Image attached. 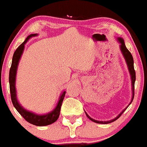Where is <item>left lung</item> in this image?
I'll use <instances>...</instances> for the list:
<instances>
[{
    "mask_svg": "<svg viewBox=\"0 0 147 147\" xmlns=\"http://www.w3.org/2000/svg\"><path fill=\"white\" fill-rule=\"evenodd\" d=\"M116 40L118 41V42L120 44V45H119L120 51H121V53H122V55H123V57H124V59H125V62H126L127 66V68H128V70H129V75H130V78H131L132 99H131V101H130V102H129V104L128 105V106H129V105L131 104L133 98H134V88H135L134 86H135V81H136V72H135V69H134V61H133V55H131L130 52L128 51L127 49L126 46H125V41H124V39L121 37H118L117 39H116ZM127 107H126L125 109L123 110L122 111H121V113L118 115V116H116V118L113 119H111V120H110V121H98V120H95V119H94L91 118V117H90V116L87 114V113L86 111H85V113H86V115L87 117H88L90 120H92V121H94V122L98 123V124H109V123L113 122V121H116L117 119L119 118L120 116H121V115L124 113V111H125V110L127 109Z\"/></svg>",
    "mask_w": 147,
    "mask_h": 147,
    "instance_id": "obj_1",
    "label": "left lung"
}]
</instances>
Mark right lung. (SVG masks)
Returning a JSON list of instances; mask_svg holds the SVG:
<instances>
[{
  "mask_svg": "<svg viewBox=\"0 0 147 147\" xmlns=\"http://www.w3.org/2000/svg\"><path fill=\"white\" fill-rule=\"evenodd\" d=\"M38 36L37 34H34L29 35L26 40L22 42V44L17 48L14 52L12 58V62L11 66L9 71V86H10V93H11V99L12 101L13 105L18 113L28 121L32 125L36 126H47V125H51L59 119L60 115L61 106L62 105V102L64 100L66 92L64 91L59 96V100L57 105L53 111L45 114H38V113H34L32 111H29L27 109L22 106L20 102L18 100L17 96V89H16V76H17V71H18V64L22 55V53L24 51L25 45L26 42L34 36Z\"/></svg>",
  "mask_w": 147,
  "mask_h": 147,
  "instance_id": "obj_1",
  "label": "right lung"
}]
</instances>
